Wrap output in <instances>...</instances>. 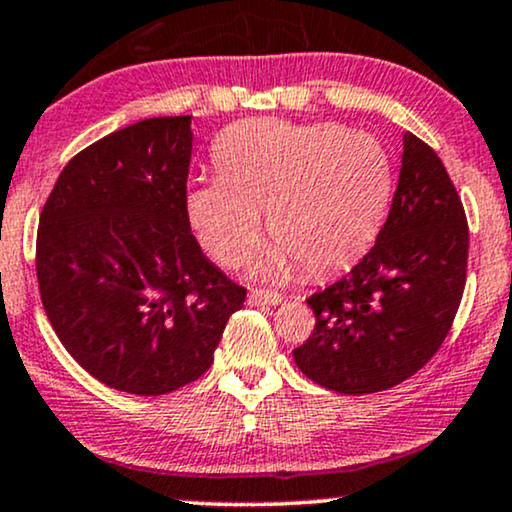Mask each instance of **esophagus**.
Masks as SVG:
<instances>
[{
    "label": "esophagus",
    "mask_w": 512,
    "mask_h": 512,
    "mask_svg": "<svg viewBox=\"0 0 512 512\" xmlns=\"http://www.w3.org/2000/svg\"><path fill=\"white\" fill-rule=\"evenodd\" d=\"M281 293H274V291H262V288H252L250 295H248V303L250 305H279L281 303Z\"/></svg>",
    "instance_id": "1"
}]
</instances>
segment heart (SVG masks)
<instances>
[{
	"label": "heart",
	"mask_w": 512,
	"mask_h": 512,
	"mask_svg": "<svg viewBox=\"0 0 512 512\" xmlns=\"http://www.w3.org/2000/svg\"><path fill=\"white\" fill-rule=\"evenodd\" d=\"M217 176L186 193V217L214 262L236 267L260 238L274 243L255 272L269 279L326 276L348 267L384 224L393 193L389 152L338 123L252 119L214 145Z\"/></svg>",
	"instance_id": "heart-1"
}]
</instances>
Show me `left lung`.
Returning <instances> with one entry per match:
<instances>
[{"mask_svg":"<svg viewBox=\"0 0 512 512\" xmlns=\"http://www.w3.org/2000/svg\"><path fill=\"white\" fill-rule=\"evenodd\" d=\"M470 231L439 155L403 135V166L374 248L307 298L315 331L295 365L324 389L362 396L400 384L432 360L465 291Z\"/></svg>","mask_w":512,"mask_h":512,"instance_id":"8db88e82","label":"left lung"}]
</instances>
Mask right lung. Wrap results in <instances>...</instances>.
<instances>
[{"mask_svg":"<svg viewBox=\"0 0 512 512\" xmlns=\"http://www.w3.org/2000/svg\"><path fill=\"white\" fill-rule=\"evenodd\" d=\"M190 152V116L138 121L78 152L42 207V307L73 360L116 391L200 379L245 303L190 233Z\"/></svg>","mask_w":512,"mask_h":512,"instance_id":"1","label":"right lung"}]
</instances>
